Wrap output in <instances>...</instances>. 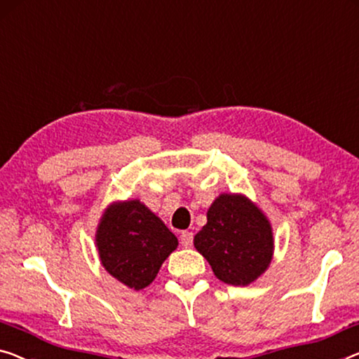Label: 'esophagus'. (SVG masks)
<instances>
[{
	"label": "esophagus",
	"mask_w": 359,
	"mask_h": 359,
	"mask_svg": "<svg viewBox=\"0 0 359 359\" xmlns=\"http://www.w3.org/2000/svg\"><path fill=\"white\" fill-rule=\"evenodd\" d=\"M180 243H182V247L190 248L191 245H194V233L189 232V231L182 232L180 233Z\"/></svg>",
	"instance_id": "esophagus-1"
}]
</instances>
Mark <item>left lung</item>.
<instances>
[{
  "mask_svg": "<svg viewBox=\"0 0 359 359\" xmlns=\"http://www.w3.org/2000/svg\"><path fill=\"white\" fill-rule=\"evenodd\" d=\"M194 243L217 279L231 285H248L258 279L274 248L269 221L240 195H221L212 203L206 226Z\"/></svg>",
  "mask_w": 359,
  "mask_h": 359,
  "instance_id": "obj_1",
  "label": "left lung"
}]
</instances>
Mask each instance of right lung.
I'll return each instance as SVG.
<instances>
[{
  "mask_svg": "<svg viewBox=\"0 0 359 359\" xmlns=\"http://www.w3.org/2000/svg\"><path fill=\"white\" fill-rule=\"evenodd\" d=\"M96 245L104 269L127 287L142 290L177 248V237L145 205L133 200L106 211Z\"/></svg>",
  "mask_w": 359,
  "mask_h": 359,
  "instance_id": "right-lung-1",
  "label": "right lung"
}]
</instances>
